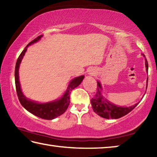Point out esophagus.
Masks as SVG:
<instances>
[{"label":"esophagus","mask_w":157,"mask_h":157,"mask_svg":"<svg viewBox=\"0 0 157 157\" xmlns=\"http://www.w3.org/2000/svg\"><path fill=\"white\" fill-rule=\"evenodd\" d=\"M90 75H94V71H91V72H90Z\"/></svg>","instance_id":"esophagus-1"}]
</instances>
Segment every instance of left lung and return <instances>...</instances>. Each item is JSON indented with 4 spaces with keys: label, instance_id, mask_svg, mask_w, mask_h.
I'll use <instances>...</instances> for the list:
<instances>
[{
    "label": "left lung",
    "instance_id": "8db88e82",
    "mask_svg": "<svg viewBox=\"0 0 157 157\" xmlns=\"http://www.w3.org/2000/svg\"><path fill=\"white\" fill-rule=\"evenodd\" d=\"M142 55L144 57H145L143 54ZM145 66L146 71L148 73V63L146 59ZM147 82H148V78L147 79ZM97 86V92L96 94H95V96L91 100V103L94 112L95 113H97L98 116L102 117V118L107 119L120 118L121 117L127 115V114L129 113L130 111H132L139 103L138 102L136 105L129 107H118V106H116L112 104V103H111L110 102H109L107 100H106L105 98L102 96V94H101L102 86H101V84L99 82H98Z\"/></svg>",
    "mask_w": 157,
    "mask_h": 157
}]
</instances>
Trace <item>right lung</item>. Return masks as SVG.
<instances>
[{"label": "right lung", "mask_w": 157, "mask_h": 157, "mask_svg": "<svg viewBox=\"0 0 157 157\" xmlns=\"http://www.w3.org/2000/svg\"><path fill=\"white\" fill-rule=\"evenodd\" d=\"M42 37V35L37 36L36 39L32 41L28 44L24 50H23L22 52L18 57V59L16 63L15 66V84H16V90H17V94L18 100H19L21 105L24 107L26 110H28L29 112L34 114V116H38L39 118L45 119V120H52L57 117L59 116L65 112L68 107L69 103H70V96L71 91L73 90L79 86L82 81L83 80L84 78V75H81L77 78H74L71 81L70 84H68V86L66 89V92L64 93L63 96L60 99L53 101V102H50L47 103H37L27 99L25 97V95L23 94L21 91L19 79H18V68H19V65L21 62L23 56H24L25 52L27 51V48L30 45L33 44L35 42L38 41Z\"/></svg>", "instance_id": "add662e5"}]
</instances>
